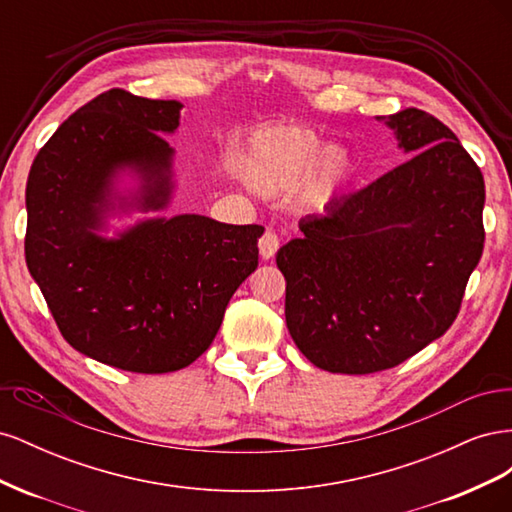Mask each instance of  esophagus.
I'll return each mask as SVG.
<instances>
[{
	"label": "esophagus",
	"mask_w": 512,
	"mask_h": 512,
	"mask_svg": "<svg viewBox=\"0 0 512 512\" xmlns=\"http://www.w3.org/2000/svg\"><path fill=\"white\" fill-rule=\"evenodd\" d=\"M277 247H280V239H277V235L273 230H267L265 235L260 237L258 241V252H260V258L262 260H271L277 252Z\"/></svg>",
	"instance_id": "34e87169"
}]
</instances>
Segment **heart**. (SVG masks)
<instances>
[{
  "label": "heart",
  "instance_id": "b5f03b06",
  "mask_svg": "<svg viewBox=\"0 0 512 512\" xmlns=\"http://www.w3.org/2000/svg\"><path fill=\"white\" fill-rule=\"evenodd\" d=\"M241 179L258 194L292 188L305 213L331 209L359 175V162L342 145H320L314 130L297 123H271L256 130L237 158Z\"/></svg>",
  "mask_w": 512,
  "mask_h": 512
}]
</instances>
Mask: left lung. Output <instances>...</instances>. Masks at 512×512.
I'll return each instance as SVG.
<instances>
[{"label":"left lung","instance_id":"left-lung-1","mask_svg":"<svg viewBox=\"0 0 512 512\" xmlns=\"http://www.w3.org/2000/svg\"><path fill=\"white\" fill-rule=\"evenodd\" d=\"M378 121L410 158L307 215L275 258L294 344L331 374L391 369L442 337L483 256L485 181L457 136L418 108Z\"/></svg>","mask_w":512,"mask_h":512}]
</instances>
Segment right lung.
<instances>
[{
	"label": "right lung",
	"instance_id": "1",
	"mask_svg": "<svg viewBox=\"0 0 512 512\" xmlns=\"http://www.w3.org/2000/svg\"><path fill=\"white\" fill-rule=\"evenodd\" d=\"M183 104L111 89L70 115L27 177L25 260L66 342L134 374L194 363L220 331L226 305L258 267V224L207 215L108 220L164 211L175 194ZM130 176L132 189H119Z\"/></svg>",
	"mask_w": 512,
	"mask_h": 512
}]
</instances>
